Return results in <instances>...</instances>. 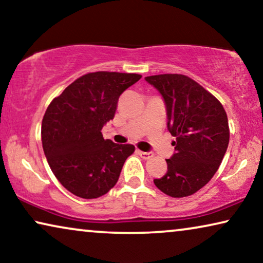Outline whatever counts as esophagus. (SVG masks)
I'll list each match as a JSON object with an SVG mask.
<instances>
[{
	"label": "esophagus",
	"instance_id": "1",
	"mask_svg": "<svg viewBox=\"0 0 263 263\" xmlns=\"http://www.w3.org/2000/svg\"><path fill=\"white\" fill-rule=\"evenodd\" d=\"M138 154L143 159H151V158L153 157V153L152 152H142V151H138Z\"/></svg>",
	"mask_w": 263,
	"mask_h": 263
}]
</instances>
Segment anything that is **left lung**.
Returning <instances> with one entry per match:
<instances>
[{
	"mask_svg": "<svg viewBox=\"0 0 263 263\" xmlns=\"http://www.w3.org/2000/svg\"><path fill=\"white\" fill-rule=\"evenodd\" d=\"M163 97L167 129L176 141L167 172L154 184L172 197L193 195L219 168L229 146L228 116L220 102L185 75L146 77Z\"/></svg>",
	"mask_w": 263,
	"mask_h": 263,
	"instance_id": "left-lung-1",
	"label": "left lung"
}]
</instances>
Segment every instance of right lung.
Segmentation results:
<instances>
[{
  "label": "right lung",
  "instance_id": "1",
  "mask_svg": "<svg viewBox=\"0 0 263 263\" xmlns=\"http://www.w3.org/2000/svg\"><path fill=\"white\" fill-rule=\"evenodd\" d=\"M139 74L97 71L82 75L50 103L42 122V142L61 184L82 199H97L116 184L133 145L104 140L120 96Z\"/></svg>",
  "mask_w": 263,
  "mask_h": 263
}]
</instances>
